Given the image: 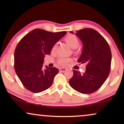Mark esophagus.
Returning <instances> with one entry per match:
<instances>
[{
  "label": "esophagus",
  "mask_w": 124,
  "mask_h": 124,
  "mask_svg": "<svg viewBox=\"0 0 124 124\" xmlns=\"http://www.w3.org/2000/svg\"><path fill=\"white\" fill-rule=\"evenodd\" d=\"M66 70H67V69L64 68H60V72H65Z\"/></svg>",
  "instance_id": "1"
}]
</instances>
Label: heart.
<instances>
[{
    "mask_svg": "<svg viewBox=\"0 0 124 124\" xmlns=\"http://www.w3.org/2000/svg\"><path fill=\"white\" fill-rule=\"evenodd\" d=\"M64 40L68 44L71 48H73V52H76V50L74 48H77L79 45V39L76 35L74 34H69L64 38ZM57 48V44L56 43L53 45L52 47L51 51L52 52L56 51ZM72 62V59L69 57H59L57 60V64L61 66H67L69 62Z\"/></svg>",
    "mask_w": 124,
    "mask_h": 124,
    "instance_id": "heart-1",
    "label": "heart"
}]
</instances>
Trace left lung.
<instances>
[{
    "mask_svg": "<svg viewBox=\"0 0 124 124\" xmlns=\"http://www.w3.org/2000/svg\"><path fill=\"white\" fill-rule=\"evenodd\" d=\"M76 34L84 45L78 62L87 65L84 73L73 70V76L69 79V85L78 92L91 94L97 91L109 76L111 51L104 37L93 29H83L76 31Z\"/></svg>",
    "mask_w": 124,
    "mask_h": 124,
    "instance_id": "1",
    "label": "left lung"
}]
</instances>
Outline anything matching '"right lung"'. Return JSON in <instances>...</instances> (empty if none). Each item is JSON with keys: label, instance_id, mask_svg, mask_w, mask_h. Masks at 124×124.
I'll return each instance as SVG.
<instances>
[{"label": "right lung", "instance_id": "right-lung-1", "mask_svg": "<svg viewBox=\"0 0 124 124\" xmlns=\"http://www.w3.org/2000/svg\"><path fill=\"white\" fill-rule=\"evenodd\" d=\"M66 31L52 33L41 29L30 31L20 40L15 48L14 68L23 86L29 91L38 93L52 85L59 69H43L45 55H50L52 47Z\"/></svg>", "mask_w": 124, "mask_h": 124}]
</instances>
